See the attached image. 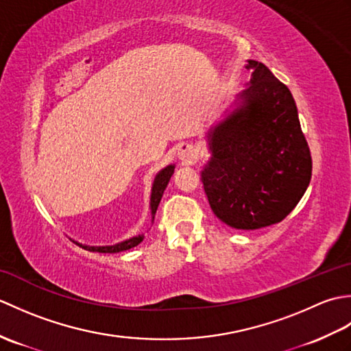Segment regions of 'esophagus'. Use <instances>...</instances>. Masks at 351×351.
Returning a JSON list of instances; mask_svg holds the SVG:
<instances>
[{
	"label": "esophagus",
	"instance_id": "34e87169",
	"mask_svg": "<svg viewBox=\"0 0 351 351\" xmlns=\"http://www.w3.org/2000/svg\"><path fill=\"white\" fill-rule=\"evenodd\" d=\"M178 156H180V158L184 161V162H187V164H191V162H195L196 161V158L199 156V151L197 149L193 146V145H182L181 146V149L180 151H178Z\"/></svg>",
	"mask_w": 351,
	"mask_h": 351
}]
</instances>
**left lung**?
Listing matches in <instances>:
<instances>
[{
  "label": "left lung",
  "mask_w": 351,
  "mask_h": 351,
  "mask_svg": "<svg viewBox=\"0 0 351 351\" xmlns=\"http://www.w3.org/2000/svg\"><path fill=\"white\" fill-rule=\"evenodd\" d=\"M247 87L208 131L202 182L213 213L235 229L279 223L306 191L312 158L289 88L265 64L247 60Z\"/></svg>",
  "instance_id": "obj_1"
}]
</instances>
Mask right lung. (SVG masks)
Returning a JSON list of instances; mask_svg holds the SVG:
<instances>
[{"mask_svg": "<svg viewBox=\"0 0 351 351\" xmlns=\"http://www.w3.org/2000/svg\"><path fill=\"white\" fill-rule=\"evenodd\" d=\"M175 171V166L173 164H170V166L164 167L162 170H160L158 173H156L154 184H152V193H151V214H152V221L155 219V213H156V208L160 205V200L162 197V193L166 190L167 184L170 181L171 175H173ZM145 235H137V237H132L130 240H125L122 243H117L113 245H86V244H80L75 241V244H78L80 247H83L86 250H90V252H99V253H117V252H123V250H128L131 247H136L141 241H143Z\"/></svg>", "mask_w": 351, "mask_h": 351, "instance_id": "obj_1", "label": "right lung"}]
</instances>
